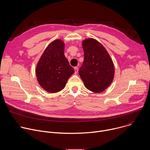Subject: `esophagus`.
<instances>
[{"label": "esophagus", "mask_w": 150, "mask_h": 150, "mask_svg": "<svg viewBox=\"0 0 150 150\" xmlns=\"http://www.w3.org/2000/svg\"><path fill=\"white\" fill-rule=\"evenodd\" d=\"M74 69H75V74H76L78 73V67H75V68H74Z\"/></svg>", "instance_id": "obj_1"}]
</instances>
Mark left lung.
I'll list each match as a JSON object with an SVG mask.
<instances>
[{
  "instance_id": "obj_1",
  "label": "left lung",
  "mask_w": 150,
  "mask_h": 150,
  "mask_svg": "<svg viewBox=\"0 0 150 150\" xmlns=\"http://www.w3.org/2000/svg\"><path fill=\"white\" fill-rule=\"evenodd\" d=\"M84 60L79 74L90 91L98 93L108 88L115 75L113 62L104 47L97 40L89 38L82 41Z\"/></svg>"
}]
</instances>
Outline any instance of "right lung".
Instances as JSON below:
<instances>
[{"instance_id": "add662e5", "label": "right lung", "mask_w": 150, "mask_h": 150, "mask_svg": "<svg viewBox=\"0 0 150 150\" xmlns=\"http://www.w3.org/2000/svg\"><path fill=\"white\" fill-rule=\"evenodd\" d=\"M65 43L59 39L51 42L41 55L36 67L38 83L46 91L55 93L65 87L74 69L64 54Z\"/></svg>"}]
</instances>
